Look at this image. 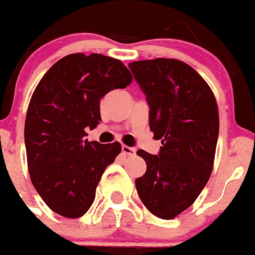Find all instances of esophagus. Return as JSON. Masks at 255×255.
<instances>
[{"label":"esophagus","instance_id":"esophagus-1","mask_svg":"<svg viewBox=\"0 0 255 255\" xmlns=\"http://www.w3.org/2000/svg\"><path fill=\"white\" fill-rule=\"evenodd\" d=\"M122 151H123L126 155H133L134 151H136V149H134V147H131V146H127V145H123V146H122Z\"/></svg>","mask_w":255,"mask_h":255}]
</instances>
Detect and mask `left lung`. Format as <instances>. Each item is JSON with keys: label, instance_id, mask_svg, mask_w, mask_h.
<instances>
[{"label": "left lung", "instance_id": "left-lung-1", "mask_svg": "<svg viewBox=\"0 0 255 255\" xmlns=\"http://www.w3.org/2000/svg\"><path fill=\"white\" fill-rule=\"evenodd\" d=\"M150 106L149 126L162 146L138 150L146 172L136 179L138 197L160 219H174L197 200L210 179L219 134L211 88L194 68L174 58L129 63Z\"/></svg>", "mask_w": 255, "mask_h": 255}]
</instances>
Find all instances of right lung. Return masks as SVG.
Masks as SVG:
<instances>
[{"label": "right lung", "mask_w": 255, "mask_h": 255, "mask_svg": "<svg viewBox=\"0 0 255 255\" xmlns=\"http://www.w3.org/2000/svg\"><path fill=\"white\" fill-rule=\"evenodd\" d=\"M132 83L119 59L93 53L68 54L38 81L24 126L31 181L50 210L62 217H83L92 206L106 167L121 144L85 140L87 128L101 122L100 100Z\"/></svg>", "instance_id": "obj_1"}]
</instances>
